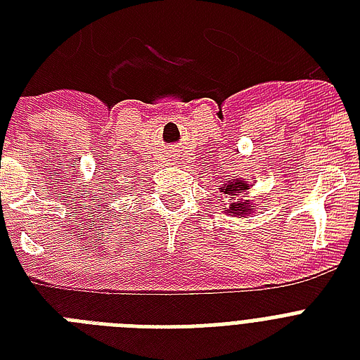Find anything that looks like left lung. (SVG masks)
I'll return each instance as SVG.
<instances>
[{
  "instance_id": "1",
  "label": "left lung",
  "mask_w": 360,
  "mask_h": 360,
  "mask_svg": "<svg viewBox=\"0 0 360 360\" xmlns=\"http://www.w3.org/2000/svg\"><path fill=\"white\" fill-rule=\"evenodd\" d=\"M248 191V185H246L245 181L243 179H231V183H228V185H224L222 188H220V192H224V194H228V196L231 198V200H236V198H239L240 192H246ZM248 200H237V202H233L230 205V209H228V213H231L233 217H245V214H250V205H248Z\"/></svg>"
}]
</instances>
